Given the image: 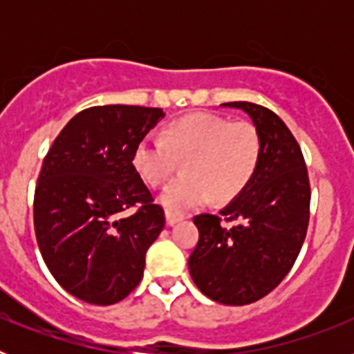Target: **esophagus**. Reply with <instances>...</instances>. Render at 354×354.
I'll return each instance as SVG.
<instances>
[{"instance_id":"1","label":"esophagus","mask_w":354,"mask_h":354,"mask_svg":"<svg viewBox=\"0 0 354 354\" xmlns=\"http://www.w3.org/2000/svg\"><path fill=\"white\" fill-rule=\"evenodd\" d=\"M180 220H183V216H177V214H174V212L167 211V225H168V227H174V225L179 223Z\"/></svg>"}]
</instances>
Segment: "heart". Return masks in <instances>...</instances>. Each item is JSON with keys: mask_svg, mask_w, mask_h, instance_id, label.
Instances as JSON below:
<instances>
[{"mask_svg": "<svg viewBox=\"0 0 354 354\" xmlns=\"http://www.w3.org/2000/svg\"><path fill=\"white\" fill-rule=\"evenodd\" d=\"M186 177L175 179L159 195L170 212L180 214L204 205L212 195L227 200L250 183L261 158V140L250 124L195 113L170 122L165 133H149L134 147L133 165L145 183L159 186L184 159Z\"/></svg>", "mask_w": 354, "mask_h": 354, "instance_id": "heart-1", "label": "heart"}]
</instances>
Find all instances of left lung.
<instances>
[{"instance_id": "obj_1", "label": "left lung", "mask_w": 354, "mask_h": 354, "mask_svg": "<svg viewBox=\"0 0 354 354\" xmlns=\"http://www.w3.org/2000/svg\"><path fill=\"white\" fill-rule=\"evenodd\" d=\"M245 111L261 140L257 170L216 214H198V243L189 255L193 282L212 301L248 305L270 294L298 259L310 216V184L298 142L278 115L253 102H225ZM236 221L223 225L221 218Z\"/></svg>"}]
</instances>
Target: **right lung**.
Listing matches in <instances>:
<instances>
[{
    "instance_id": "1",
    "label": "right lung",
    "mask_w": 354,
    "mask_h": 354,
    "mask_svg": "<svg viewBox=\"0 0 354 354\" xmlns=\"http://www.w3.org/2000/svg\"><path fill=\"white\" fill-rule=\"evenodd\" d=\"M162 117V109L143 106L83 109L44 159L33 202L37 243L56 282L81 301L113 305L142 280L165 212L133 152Z\"/></svg>"
}]
</instances>
